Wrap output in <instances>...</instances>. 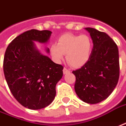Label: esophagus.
<instances>
[{"label":"esophagus","mask_w":126,"mask_h":126,"mask_svg":"<svg viewBox=\"0 0 126 126\" xmlns=\"http://www.w3.org/2000/svg\"><path fill=\"white\" fill-rule=\"evenodd\" d=\"M63 74H67L70 73V70H68V68H64L63 70Z\"/></svg>","instance_id":"obj_1"}]
</instances>
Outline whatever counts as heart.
I'll list each match as a JSON object with an SVG mask.
<instances>
[{
    "instance_id": "obj_1",
    "label": "heart",
    "mask_w": 126,
    "mask_h": 126,
    "mask_svg": "<svg viewBox=\"0 0 126 126\" xmlns=\"http://www.w3.org/2000/svg\"><path fill=\"white\" fill-rule=\"evenodd\" d=\"M92 41L87 34H66L61 36L56 44L50 47V53L56 62H61L64 54L66 61L73 68H80L87 63L91 56Z\"/></svg>"
}]
</instances>
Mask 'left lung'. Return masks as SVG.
I'll return each instance as SVG.
<instances>
[{"label":"left lung","instance_id":"8db88e82","mask_svg":"<svg viewBox=\"0 0 126 126\" xmlns=\"http://www.w3.org/2000/svg\"><path fill=\"white\" fill-rule=\"evenodd\" d=\"M90 34L93 48L89 61L73 70L75 90L79 98L88 104L106 99L119 78V56L116 44L107 34L94 28H85Z\"/></svg>","mask_w":126,"mask_h":126}]
</instances>
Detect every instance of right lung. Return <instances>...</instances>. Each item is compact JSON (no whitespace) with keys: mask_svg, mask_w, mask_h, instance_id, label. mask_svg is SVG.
Here are the masks:
<instances>
[{"mask_svg":"<svg viewBox=\"0 0 126 126\" xmlns=\"http://www.w3.org/2000/svg\"><path fill=\"white\" fill-rule=\"evenodd\" d=\"M51 33L27 31L10 43L5 53L3 72L9 89L20 104L30 109L48 106L56 96V85L63 77V65L42 55L34 43H46Z\"/></svg>","mask_w":126,"mask_h":126,"instance_id":"right-lung-1","label":"right lung"}]
</instances>
